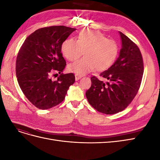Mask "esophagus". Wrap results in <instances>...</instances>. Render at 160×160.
<instances>
[{"label":"esophagus","instance_id":"1","mask_svg":"<svg viewBox=\"0 0 160 160\" xmlns=\"http://www.w3.org/2000/svg\"><path fill=\"white\" fill-rule=\"evenodd\" d=\"M75 80L76 81H78V80H79L81 77H82V76L81 75H77V74H75Z\"/></svg>","mask_w":160,"mask_h":160}]
</instances>
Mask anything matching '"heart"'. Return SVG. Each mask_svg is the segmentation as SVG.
<instances>
[{
    "label": "heart",
    "instance_id": "1",
    "mask_svg": "<svg viewBox=\"0 0 160 160\" xmlns=\"http://www.w3.org/2000/svg\"><path fill=\"white\" fill-rule=\"evenodd\" d=\"M85 51V57L68 65V70L83 75L94 71L108 69L117 58L119 47L113 39L107 38L103 33L91 29L82 30L78 39L70 38L62 42L61 51L69 61L79 58Z\"/></svg>",
    "mask_w": 160,
    "mask_h": 160
}]
</instances>
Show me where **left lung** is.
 Returning a JSON list of instances; mask_svg holds the SVG:
<instances>
[{"mask_svg": "<svg viewBox=\"0 0 160 160\" xmlns=\"http://www.w3.org/2000/svg\"><path fill=\"white\" fill-rule=\"evenodd\" d=\"M122 47L113 65L101 72L104 83L93 76L86 91L89 104L99 112L111 115L126 108L138 93L143 74L142 53L136 44L119 32Z\"/></svg>", "mask_w": 160, "mask_h": 160, "instance_id": "8db88e82", "label": "left lung"}]
</instances>
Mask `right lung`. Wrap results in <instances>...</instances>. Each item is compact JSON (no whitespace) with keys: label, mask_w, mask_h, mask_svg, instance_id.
Wrapping results in <instances>:
<instances>
[{"label":"right lung","mask_w":160,"mask_h":160,"mask_svg":"<svg viewBox=\"0 0 160 160\" xmlns=\"http://www.w3.org/2000/svg\"><path fill=\"white\" fill-rule=\"evenodd\" d=\"M75 28L51 26L38 28L28 36L18 51L16 74L24 95L36 108L47 109L64 100L67 90L74 83L73 73H62L66 61L61 46ZM54 72L60 74L51 80Z\"/></svg>","instance_id":"obj_1"}]
</instances>
